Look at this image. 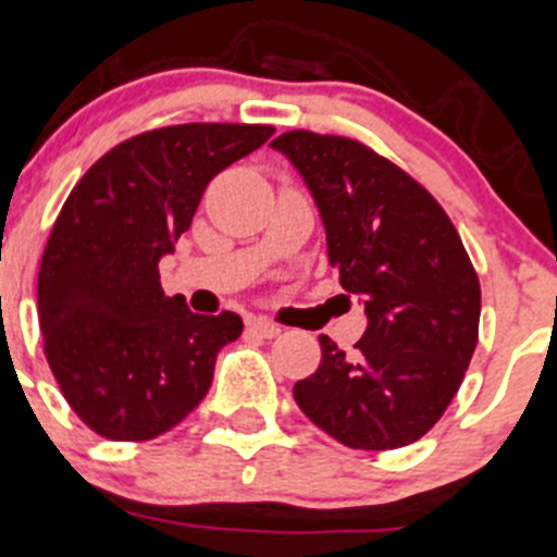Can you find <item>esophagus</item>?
Returning <instances> with one entry per match:
<instances>
[{
	"label": "esophagus",
	"mask_w": 557,
	"mask_h": 557,
	"mask_svg": "<svg viewBox=\"0 0 557 557\" xmlns=\"http://www.w3.org/2000/svg\"><path fill=\"white\" fill-rule=\"evenodd\" d=\"M247 330L252 332V335L258 337H277L280 335V326L272 324L269 319H261V315H252V319H247Z\"/></svg>",
	"instance_id": "esophagus-1"
}]
</instances>
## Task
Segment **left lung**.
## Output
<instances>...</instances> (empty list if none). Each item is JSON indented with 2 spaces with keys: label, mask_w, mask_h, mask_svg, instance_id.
Wrapping results in <instances>:
<instances>
[{
  "label": "left lung",
  "mask_w": 557,
  "mask_h": 557,
  "mask_svg": "<svg viewBox=\"0 0 557 557\" xmlns=\"http://www.w3.org/2000/svg\"><path fill=\"white\" fill-rule=\"evenodd\" d=\"M272 148L302 175L330 263L368 315L349 355L319 335L321 366L294 401L349 448H404L443 418L475 351L481 285L465 244L412 175L357 139L285 132Z\"/></svg>",
  "instance_id": "8db88e82"
}]
</instances>
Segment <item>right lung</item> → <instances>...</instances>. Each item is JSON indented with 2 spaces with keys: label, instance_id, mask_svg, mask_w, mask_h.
Masks as SVG:
<instances>
[{
  "label": "right lung",
  "instance_id": "right-lung-1",
  "mask_svg": "<svg viewBox=\"0 0 557 557\" xmlns=\"http://www.w3.org/2000/svg\"><path fill=\"white\" fill-rule=\"evenodd\" d=\"M272 134L244 123L137 134L67 195L40 261L38 319L62 396L96 434L153 440L206 398L216 355L244 324L164 296L159 261L189 231L208 181Z\"/></svg>",
  "mask_w": 557,
  "mask_h": 557
}]
</instances>
